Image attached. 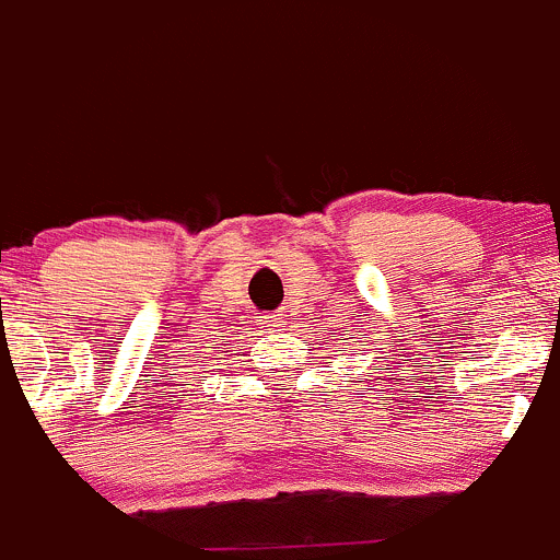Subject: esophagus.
Here are the masks:
<instances>
[{
	"instance_id": "obj_1",
	"label": "esophagus",
	"mask_w": 560,
	"mask_h": 560,
	"mask_svg": "<svg viewBox=\"0 0 560 560\" xmlns=\"http://www.w3.org/2000/svg\"><path fill=\"white\" fill-rule=\"evenodd\" d=\"M259 325H262V330L265 334H281V330H284V317H281V314H265L262 319H259Z\"/></svg>"
}]
</instances>
